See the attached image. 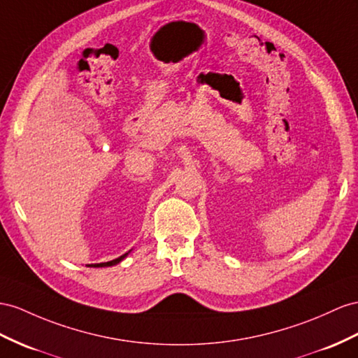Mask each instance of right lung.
I'll return each instance as SVG.
<instances>
[{
    "instance_id": "add662e5",
    "label": "right lung",
    "mask_w": 358,
    "mask_h": 358,
    "mask_svg": "<svg viewBox=\"0 0 358 358\" xmlns=\"http://www.w3.org/2000/svg\"><path fill=\"white\" fill-rule=\"evenodd\" d=\"M131 251V250H130ZM130 251L128 252H125L124 255H121V257H117V259H115V260H112V262H106V263H95V264H87L89 268H107V266H115V264H117V263H121L128 254H130Z\"/></svg>"
}]
</instances>
